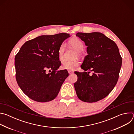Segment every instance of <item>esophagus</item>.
<instances>
[{
	"label": "esophagus",
	"mask_w": 134,
	"mask_h": 134,
	"mask_svg": "<svg viewBox=\"0 0 134 134\" xmlns=\"http://www.w3.org/2000/svg\"><path fill=\"white\" fill-rule=\"evenodd\" d=\"M68 73H69V74H72V73L74 72V71H73L72 70H68Z\"/></svg>",
	"instance_id": "esophagus-1"
}]
</instances>
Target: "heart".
I'll list each match as a JSON object with an SVG mask.
<instances>
[{
	"mask_svg": "<svg viewBox=\"0 0 134 134\" xmlns=\"http://www.w3.org/2000/svg\"><path fill=\"white\" fill-rule=\"evenodd\" d=\"M70 45L77 51H78V55H80L81 52L84 49V44L81 40H80L78 38H74L71 39L69 42ZM65 50V44L62 43L59 47L58 50V57L60 60L63 59V55ZM80 64V62L77 60H75L73 61L66 60L63 62L62 65V68L64 69L67 70H72L75 69L76 67H77Z\"/></svg>",
	"mask_w": 134,
	"mask_h": 134,
	"instance_id": "heart-1",
	"label": "heart"
}]
</instances>
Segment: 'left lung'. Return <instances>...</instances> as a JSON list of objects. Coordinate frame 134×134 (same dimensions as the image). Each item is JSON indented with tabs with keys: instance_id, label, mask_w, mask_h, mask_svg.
<instances>
[{
	"instance_id": "8db88e82",
	"label": "left lung",
	"mask_w": 134,
	"mask_h": 134,
	"mask_svg": "<svg viewBox=\"0 0 134 134\" xmlns=\"http://www.w3.org/2000/svg\"><path fill=\"white\" fill-rule=\"evenodd\" d=\"M76 36L84 41L88 53L81 66L85 71L75 72L79 77L74 83L76 94L82 101L97 102L108 96L116 86L122 58L116 43L101 33L79 32ZM91 71L93 73L90 75Z\"/></svg>"
}]
</instances>
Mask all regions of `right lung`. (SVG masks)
Returning <instances> with one entry per match:
<instances>
[{"label":"right lung","instance_id":"right-lung-1","mask_svg":"<svg viewBox=\"0 0 134 134\" xmlns=\"http://www.w3.org/2000/svg\"><path fill=\"white\" fill-rule=\"evenodd\" d=\"M68 33L41 35L26 41L15 57L16 80L24 93L39 102L53 100L69 74L57 70L62 63L58 50ZM52 71L47 73L48 70Z\"/></svg>","mask_w":134,"mask_h":134}]
</instances>
